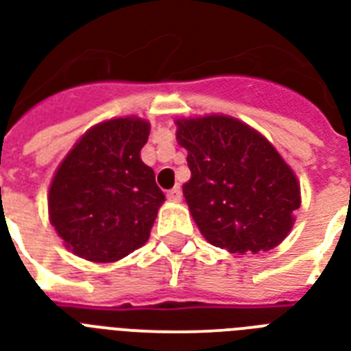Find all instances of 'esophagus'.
<instances>
[{"label":"esophagus","instance_id":"1","mask_svg":"<svg viewBox=\"0 0 351 351\" xmlns=\"http://www.w3.org/2000/svg\"><path fill=\"white\" fill-rule=\"evenodd\" d=\"M167 200H169V202H180V200H182V189H180V187H175V189L167 191Z\"/></svg>","mask_w":351,"mask_h":351}]
</instances>
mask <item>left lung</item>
I'll list each match as a JSON object with an SVG mask.
<instances>
[{"instance_id":"obj_1","label":"left lung","mask_w":351,"mask_h":351,"mask_svg":"<svg viewBox=\"0 0 351 351\" xmlns=\"http://www.w3.org/2000/svg\"><path fill=\"white\" fill-rule=\"evenodd\" d=\"M191 178L184 197L209 244L247 255L269 251L293 228L300 186L277 149L237 118L176 120Z\"/></svg>"}]
</instances>
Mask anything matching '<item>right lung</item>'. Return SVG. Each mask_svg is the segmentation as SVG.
<instances>
[{"instance_id":"1","label":"right lung","mask_w":351,"mask_h":351,"mask_svg":"<svg viewBox=\"0 0 351 351\" xmlns=\"http://www.w3.org/2000/svg\"><path fill=\"white\" fill-rule=\"evenodd\" d=\"M149 121H101L65 156L49 189V215L74 255L117 262L149 239L164 193L140 158Z\"/></svg>"}]
</instances>
